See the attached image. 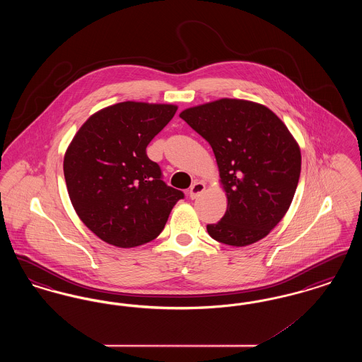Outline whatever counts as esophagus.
Masks as SVG:
<instances>
[{
	"mask_svg": "<svg viewBox=\"0 0 362 362\" xmlns=\"http://www.w3.org/2000/svg\"><path fill=\"white\" fill-rule=\"evenodd\" d=\"M206 189V186L202 182H195L191 187H189V198L195 199L198 198L204 191Z\"/></svg>",
	"mask_w": 362,
	"mask_h": 362,
	"instance_id": "1",
	"label": "esophagus"
}]
</instances>
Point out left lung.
<instances>
[{
    "instance_id": "8db88e82",
    "label": "left lung",
    "mask_w": 362,
    "mask_h": 362,
    "mask_svg": "<svg viewBox=\"0 0 362 362\" xmlns=\"http://www.w3.org/2000/svg\"><path fill=\"white\" fill-rule=\"evenodd\" d=\"M210 144L228 207L214 240L244 247L266 238L292 204L301 171L300 146L276 114L263 104L220 99L179 115Z\"/></svg>"
}]
</instances>
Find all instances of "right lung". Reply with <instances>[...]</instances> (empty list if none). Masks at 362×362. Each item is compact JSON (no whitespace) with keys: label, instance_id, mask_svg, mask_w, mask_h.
I'll return each instance as SVG.
<instances>
[{"label":"right lung","instance_id":"1","mask_svg":"<svg viewBox=\"0 0 362 362\" xmlns=\"http://www.w3.org/2000/svg\"><path fill=\"white\" fill-rule=\"evenodd\" d=\"M173 104L122 102L95 112L71 139L64 175L80 220L102 240L132 248L156 239L175 204L146 146L171 121Z\"/></svg>","mask_w":362,"mask_h":362}]
</instances>
